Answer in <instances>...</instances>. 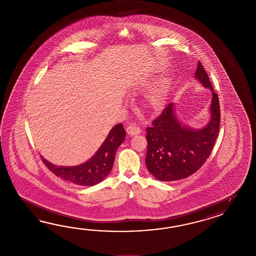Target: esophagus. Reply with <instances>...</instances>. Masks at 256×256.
I'll return each instance as SVG.
<instances>
[{
  "instance_id": "esophagus-1",
  "label": "esophagus",
  "mask_w": 256,
  "mask_h": 256,
  "mask_svg": "<svg viewBox=\"0 0 256 256\" xmlns=\"http://www.w3.org/2000/svg\"><path fill=\"white\" fill-rule=\"evenodd\" d=\"M127 134L130 136H136L141 132V128L139 126H136L134 124H130V126L127 127Z\"/></svg>"
}]
</instances>
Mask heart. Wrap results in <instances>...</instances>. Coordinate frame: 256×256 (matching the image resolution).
<instances>
[{"label": "heart", "instance_id": "b5f03b06", "mask_svg": "<svg viewBox=\"0 0 256 256\" xmlns=\"http://www.w3.org/2000/svg\"><path fill=\"white\" fill-rule=\"evenodd\" d=\"M168 94V86L163 83L160 84L158 87L154 88L149 95L147 96V105L150 109H161L166 102Z\"/></svg>", "mask_w": 256, "mask_h": 256}]
</instances>
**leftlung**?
<instances>
[{"instance_id": "8db88e82", "label": "left lung", "mask_w": 256, "mask_h": 256, "mask_svg": "<svg viewBox=\"0 0 256 256\" xmlns=\"http://www.w3.org/2000/svg\"><path fill=\"white\" fill-rule=\"evenodd\" d=\"M195 76L212 92V117L207 126L200 130L181 126L170 104L146 128V164L160 181L182 180L194 174L210 156L217 139L220 122L218 97L200 61Z\"/></svg>"}]
</instances>
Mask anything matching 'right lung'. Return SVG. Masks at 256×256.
<instances>
[{"instance_id":"add662e5","label":"right lung","mask_w":256,"mask_h":256,"mask_svg":"<svg viewBox=\"0 0 256 256\" xmlns=\"http://www.w3.org/2000/svg\"><path fill=\"white\" fill-rule=\"evenodd\" d=\"M126 136V130L122 124L115 126L98 152L86 163L76 166H56L42 156L41 158L46 168L56 176L76 185H96L110 172L114 163L115 152L124 141Z\"/></svg>"}]
</instances>
